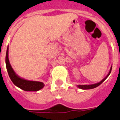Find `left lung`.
Masks as SVG:
<instances>
[{"label": "left lung", "mask_w": 120, "mask_h": 120, "mask_svg": "<svg viewBox=\"0 0 120 120\" xmlns=\"http://www.w3.org/2000/svg\"><path fill=\"white\" fill-rule=\"evenodd\" d=\"M112 65L111 66L110 68V71L109 72L108 74L105 76L102 80H101L100 82H98V83H94V84H91V85H77V86L79 88H80V89H82V90H89V89H93V88H94L98 86L99 85H100L102 82L105 80V79L108 77L109 75H110V72H111V70H112Z\"/></svg>", "instance_id": "obj_1"}]
</instances>
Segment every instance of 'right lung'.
<instances>
[{"mask_svg": "<svg viewBox=\"0 0 120 120\" xmlns=\"http://www.w3.org/2000/svg\"><path fill=\"white\" fill-rule=\"evenodd\" d=\"M8 49V46L6 53L5 63L7 71L13 83L16 86L26 91H37L42 89L45 86V84L43 82L26 80L16 74L9 61Z\"/></svg>", "mask_w": 120, "mask_h": 120, "instance_id": "add662e5", "label": "right lung"}]
</instances>
